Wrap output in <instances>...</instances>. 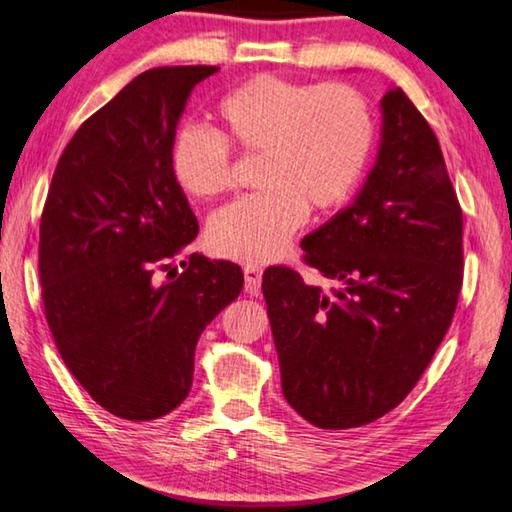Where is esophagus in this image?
Wrapping results in <instances>:
<instances>
[{"label":"esophagus","mask_w":512,"mask_h":512,"mask_svg":"<svg viewBox=\"0 0 512 512\" xmlns=\"http://www.w3.org/2000/svg\"><path fill=\"white\" fill-rule=\"evenodd\" d=\"M245 290L249 295H258L261 290V281H263V270L258 265H245Z\"/></svg>","instance_id":"esophagus-1"}]
</instances>
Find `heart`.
<instances>
[{
	"label": "heart",
	"instance_id": "obj_1",
	"mask_svg": "<svg viewBox=\"0 0 512 512\" xmlns=\"http://www.w3.org/2000/svg\"><path fill=\"white\" fill-rule=\"evenodd\" d=\"M220 133L183 129L172 145V170L197 199L231 188L229 147L256 158V195L233 201L206 229L215 256L270 263L288 249L306 208L345 204L363 177L374 145L367 99L345 83H299L261 74L217 102Z\"/></svg>",
	"mask_w": 512,
	"mask_h": 512
}]
</instances>
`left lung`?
I'll use <instances>...</instances> for the list:
<instances>
[{"label":"left lung","instance_id":"left-lung-1","mask_svg":"<svg viewBox=\"0 0 512 512\" xmlns=\"http://www.w3.org/2000/svg\"><path fill=\"white\" fill-rule=\"evenodd\" d=\"M301 249L333 286L288 267L263 274L283 397L320 429L370 424L420 381L463 283V211L438 138L401 88L381 99L363 188Z\"/></svg>","mask_w":512,"mask_h":512}]
</instances>
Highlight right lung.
Masks as SVG:
<instances>
[{
	"label": "right lung",
	"mask_w": 512,
	"mask_h": 512,
	"mask_svg": "<svg viewBox=\"0 0 512 512\" xmlns=\"http://www.w3.org/2000/svg\"><path fill=\"white\" fill-rule=\"evenodd\" d=\"M217 70L138 74L81 124L49 186L38 256L47 324L74 379L122 420H156L188 397L199 335L245 281L236 263L201 254L172 267L199 231L172 170L174 133L192 88Z\"/></svg>",
	"instance_id": "add662e5"
}]
</instances>
